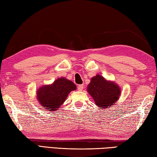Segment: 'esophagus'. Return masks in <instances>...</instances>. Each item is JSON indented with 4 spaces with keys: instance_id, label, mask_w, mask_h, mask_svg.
<instances>
[{
    "instance_id": "34e87169",
    "label": "esophagus",
    "mask_w": 157,
    "mask_h": 157,
    "mask_svg": "<svg viewBox=\"0 0 157 157\" xmlns=\"http://www.w3.org/2000/svg\"><path fill=\"white\" fill-rule=\"evenodd\" d=\"M83 88H84V85H83V84H79V85H78V90L79 91H82V90H83Z\"/></svg>"
}]
</instances>
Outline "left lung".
<instances>
[{"instance_id":"8db88e82","label":"left lung","mask_w":157,"mask_h":157,"mask_svg":"<svg viewBox=\"0 0 157 157\" xmlns=\"http://www.w3.org/2000/svg\"><path fill=\"white\" fill-rule=\"evenodd\" d=\"M87 90L92 96L97 106L101 108H109L118 100L120 88L114 82L106 81L103 77L97 75L91 79Z\"/></svg>"}]
</instances>
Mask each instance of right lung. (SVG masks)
I'll list each match as a JSON object with an SVG mask.
<instances>
[{"label":"right lung","mask_w":157,"mask_h":157,"mask_svg":"<svg viewBox=\"0 0 157 157\" xmlns=\"http://www.w3.org/2000/svg\"><path fill=\"white\" fill-rule=\"evenodd\" d=\"M76 89L73 82L64 78H58L51 85L40 87L37 91V98L42 109L55 111L64 103L71 91Z\"/></svg>","instance_id":"1"}]
</instances>
